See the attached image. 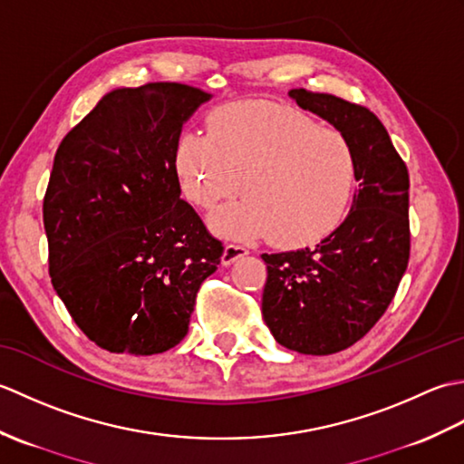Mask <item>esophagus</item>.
<instances>
[{
  "label": "esophagus",
  "instance_id": "esophagus-1",
  "mask_svg": "<svg viewBox=\"0 0 464 464\" xmlns=\"http://www.w3.org/2000/svg\"><path fill=\"white\" fill-rule=\"evenodd\" d=\"M249 251L243 247V245H235V243H229V245H225V249H223V257H221V263L225 265H231V263H235L237 259H241V257H245V255H247Z\"/></svg>",
  "mask_w": 464,
  "mask_h": 464
}]
</instances>
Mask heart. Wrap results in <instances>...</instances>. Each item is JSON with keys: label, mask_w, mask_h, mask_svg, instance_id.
<instances>
[{"label": "heart", "mask_w": 464, "mask_h": 464, "mask_svg": "<svg viewBox=\"0 0 464 464\" xmlns=\"http://www.w3.org/2000/svg\"><path fill=\"white\" fill-rule=\"evenodd\" d=\"M187 199L199 209L229 199L211 217L215 233L301 249L323 241L349 213L357 155L341 131L265 100L215 107L205 133L183 131L173 153Z\"/></svg>", "instance_id": "1"}]
</instances>
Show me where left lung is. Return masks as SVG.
I'll return each mask as SVG.
<instances>
[{
    "label": "left lung",
    "mask_w": 464,
    "mask_h": 464,
    "mask_svg": "<svg viewBox=\"0 0 464 464\" xmlns=\"http://www.w3.org/2000/svg\"><path fill=\"white\" fill-rule=\"evenodd\" d=\"M357 155L351 211L313 249L263 253V319L275 341L303 354H333L367 334L395 297L411 253L409 171L379 117L329 93L291 90Z\"/></svg>",
    "instance_id": "obj_1"
}]
</instances>
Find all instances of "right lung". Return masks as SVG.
I'll list each match as a JSON object with an SVG mask.
<instances>
[{
	"label": "right lung",
	"instance_id": "obj_1",
	"mask_svg": "<svg viewBox=\"0 0 464 464\" xmlns=\"http://www.w3.org/2000/svg\"><path fill=\"white\" fill-rule=\"evenodd\" d=\"M209 100L169 82L113 90L59 143L44 197L49 275L97 347L135 357L175 347L221 263L173 163L183 123Z\"/></svg>",
	"mask_w": 464,
	"mask_h": 464
}]
</instances>
